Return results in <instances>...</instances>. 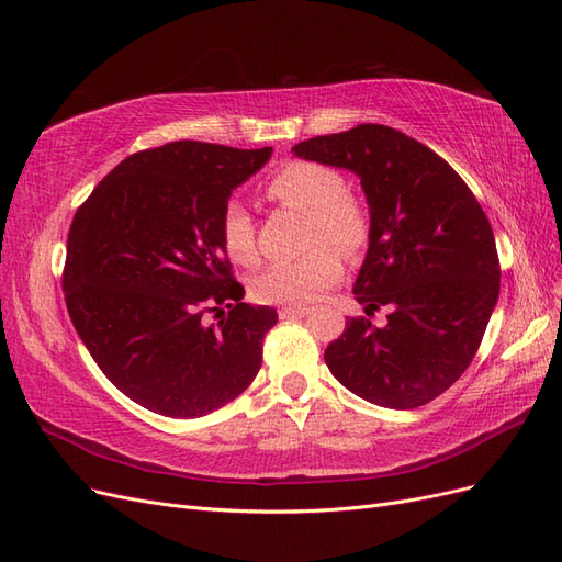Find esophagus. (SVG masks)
Returning <instances> with one entry per match:
<instances>
[{
    "mask_svg": "<svg viewBox=\"0 0 562 562\" xmlns=\"http://www.w3.org/2000/svg\"><path fill=\"white\" fill-rule=\"evenodd\" d=\"M307 314H310L307 307H281L279 310L281 318H302V316H307Z\"/></svg>",
    "mask_w": 562,
    "mask_h": 562,
    "instance_id": "1",
    "label": "esophagus"
}]
</instances>
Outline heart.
<instances>
[{"mask_svg":"<svg viewBox=\"0 0 562 562\" xmlns=\"http://www.w3.org/2000/svg\"><path fill=\"white\" fill-rule=\"evenodd\" d=\"M267 194L300 215H307L304 248H312L295 262L267 267L250 283L252 297L279 307H304L342 279V258L356 255L368 241V215L347 194V182L328 166L312 161H291L269 180ZM225 252L236 265L250 267L258 262V241L248 211L241 203L229 201L220 220ZM336 247L333 249L331 246Z\"/></svg>","mask_w":562,"mask_h":562,"instance_id":"b5f03b06","label":"heart"}]
</instances>
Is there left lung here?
<instances>
[{
	"label": "left lung",
	"instance_id": "left-lung-1",
	"mask_svg": "<svg viewBox=\"0 0 562 562\" xmlns=\"http://www.w3.org/2000/svg\"><path fill=\"white\" fill-rule=\"evenodd\" d=\"M293 155L351 171L368 201V252L353 283L366 314L328 345L339 384L368 403L411 411L469 368L499 297L495 234L448 161L382 124L316 135Z\"/></svg>",
	"mask_w": 562,
	"mask_h": 562
}]
</instances>
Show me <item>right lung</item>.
<instances>
[{
  "label": "right lung",
  "mask_w": 562,
  "mask_h": 562,
  "mask_svg": "<svg viewBox=\"0 0 562 562\" xmlns=\"http://www.w3.org/2000/svg\"><path fill=\"white\" fill-rule=\"evenodd\" d=\"M271 151L196 140L138 151L72 220L67 312L105 378L151 413L203 417L258 375L265 333L279 316L241 302L220 220L232 190ZM209 313L221 321L209 324Z\"/></svg>",
  "instance_id": "1"
}]
</instances>
